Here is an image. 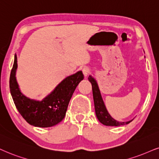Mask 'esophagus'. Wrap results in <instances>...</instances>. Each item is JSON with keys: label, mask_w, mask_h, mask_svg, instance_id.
Returning a JSON list of instances; mask_svg holds the SVG:
<instances>
[{"label": "esophagus", "mask_w": 159, "mask_h": 159, "mask_svg": "<svg viewBox=\"0 0 159 159\" xmlns=\"http://www.w3.org/2000/svg\"><path fill=\"white\" fill-rule=\"evenodd\" d=\"M83 72L84 76H85V77H87V76L89 75V73H90V68H88V67L83 68Z\"/></svg>", "instance_id": "1"}]
</instances>
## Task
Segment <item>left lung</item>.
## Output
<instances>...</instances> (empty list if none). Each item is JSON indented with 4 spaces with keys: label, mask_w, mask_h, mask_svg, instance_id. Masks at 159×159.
<instances>
[{
    "label": "left lung",
    "mask_w": 159,
    "mask_h": 159,
    "mask_svg": "<svg viewBox=\"0 0 159 159\" xmlns=\"http://www.w3.org/2000/svg\"><path fill=\"white\" fill-rule=\"evenodd\" d=\"M89 80L91 82L92 85V91H93V102H94L95 112L97 117L102 124L106 125V126H121V125H127L132 121V120L128 121H121L115 120L109 114L108 111H107L105 103L102 97L100 91H99V86L96 80L93 76L90 75L89 76Z\"/></svg>",
    "instance_id": "left-lung-1"
}]
</instances>
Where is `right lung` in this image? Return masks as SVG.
<instances>
[{
	"label": "right lung",
	"mask_w": 159,
	"mask_h": 159,
	"mask_svg": "<svg viewBox=\"0 0 159 159\" xmlns=\"http://www.w3.org/2000/svg\"><path fill=\"white\" fill-rule=\"evenodd\" d=\"M17 55L9 78V89L17 111L29 124L34 127H49L64 119L68 103L76 86L84 79L81 70L68 76L43 100H35L25 97L20 90L16 80Z\"/></svg>",
	"instance_id": "obj_1"
}]
</instances>
